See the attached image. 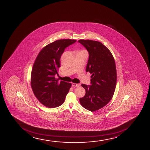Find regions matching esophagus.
Segmentation results:
<instances>
[{
  "label": "esophagus",
  "instance_id": "obj_1",
  "mask_svg": "<svg viewBox=\"0 0 150 150\" xmlns=\"http://www.w3.org/2000/svg\"><path fill=\"white\" fill-rule=\"evenodd\" d=\"M72 86H73V87H79V86H80V84H76V83H72Z\"/></svg>",
  "mask_w": 150,
  "mask_h": 150
}]
</instances>
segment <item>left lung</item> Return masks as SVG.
I'll return each instance as SVG.
<instances>
[{
	"mask_svg": "<svg viewBox=\"0 0 150 150\" xmlns=\"http://www.w3.org/2000/svg\"><path fill=\"white\" fill-rule=\"evenodd\" d=\"M78 42L89 53L86 72L92 74L90 85H81L86 94L79 101L84 108L93 112L104 107L113 97L117 82L115 62L109 50L101 42L83 39Z\"/></svg>",
	"mask_w": 150,
	"mask_h": 150,
	"instance_id": "obj_1",
	"label": "left lung"
}]
</instances>
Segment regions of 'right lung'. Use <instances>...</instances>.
Listing matches in <instances>:
<instances>
[{"instance_id": "add662e5", "label": "right lung", "mask_w": 150, "mask_h": 150, "mask_svg": "<svg viewBox=\"0 0 150 150\" xmlns=\"http://www.w3.org/2000/svg\"><path fill=\"white\" fill-rule=\"evenodd\" d=\"M75 40L61 39L48 44L39 52L32 68L31 85L34 94L39 102L48 108L62 105L71 83L59 81L57 75L61 56L66 47Z\"/></svg>"}]
</instances>
